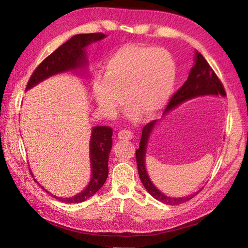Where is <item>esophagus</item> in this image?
<instances>
[{
  "mask_svg": "<svg viewBox=\"0 0 248 248\" xmlns=\"http://www.w3.org/2000/svg\"><path fill=\"white\" fill-rule=\"evenodd\" d=\"M133 133L129 130H126V129H123V130H120L119 134H118V138L120 140H131L133 139Z\"/></svg>",
  "mask_w": 248,
  "mask_h": 248,
  "instance_id": "esophagus-1",
  "label": "esophagus"
}]
</instances>
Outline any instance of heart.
<instances>
[{"label":"heart","mask_w":248,"mask_h":248,"mask_svg":"<svg viewBox=\"0 0 248 248\" xmlns=\"http://www.w3.org/2000/svg\"><path fill=\"white\" fill-rule=\"evenodd\" d=\"M176 81V67L169 52L160 47L129 43L107 59L104 76L92 82L94 100L112 115L123 104L133 121L153 118L166 107Z\"/></svg>","instance_id":"1"}]
</instances>
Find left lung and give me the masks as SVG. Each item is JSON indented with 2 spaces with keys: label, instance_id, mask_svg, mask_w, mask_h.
I'll list each match as a JSON object with an SVG mask.
<instances>
[{
  "label": "left lung",
  "instance_id": "left-lung-1",
  "mask_svg": "<svg viewBox=\"0 0 248 248\" xmlns=\"http://www.w3.org/2000/svg\"><path fill=\"white\" fill-rule=\"evenodd\" d=\"M205 95L225 96L226 95V92H225L221 80L218 79L216 72H214L212 68L209 65L207 60L203 58L201 53L196 51L194 57V65L190 71L188 79L185 81V84L179 88L177 92H176L172 96V98H170L169 105L167 106L166 110H164L163 114L168 113L175 107H177L184 102L191 100V98ZM157 120H154L152 122L147 123L142 129L139 148L136 151V159L137 166H138L139 176L143 186H144V188L154 199L167 203V205H179V203L186 202L190 201L191 199H193L196 194H199V192L201 190L185 197H170L161 193V192L153 185L145 169V154L148 139H150L154 126L157 124Z\"/></svg>",
  "mask_w": 248,
  "mask_h": 248
}]
</instances>
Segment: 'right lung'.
Instances as JSON below:
<instances>
[{
  "mask_svg": "<svg viewBox=\"0 0 248 248\" xmlns=\"http://www.w3.org/2000/svg\"><path fill=\"white\" fill-rule=\"evenodd\" d=\"M106 35L103 32H93V34H79L73 36L62 46L47 56L43 62L38 65L37 69L32 72L31 78L27 82L26 90L31 89L51 76L74 71L81 68H86L87 55L86 46L93 42L100 41ZM112 129L109 126H95L92 128L90 139V164H91V179L87 188L80 193L72 197H58L51 194L55 199L67 203H78L85 202L94 195L105 184L108 176V158L112 147ZM31 176L32 173L31 172ZM36 183H39L34 178ZM41 188L47 193L41 185Z\"/></svg>",
  "mask_w": 248,
  "mask_h": 248,
  "instance_id": "add662e5",
  "label": "right lung"
}]
</instances>
